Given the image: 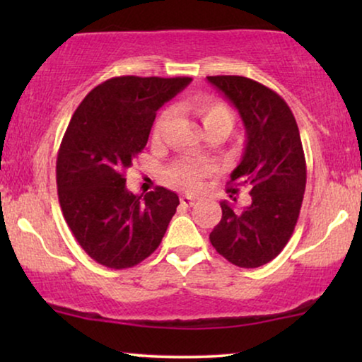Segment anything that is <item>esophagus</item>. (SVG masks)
Wrapping results in <instances>:
<instances>
[{
	"mask_svg": "<svg viewBox=\"0 0 362 362\" xmlns=\"http://www.w3.org/2000/svg\"><path fill=\"white\" fill-rule=\"evenodd\" d=\"M180 201H181V204H185V206H192L194 204V197H191V196H181L180 197Z\"/></svg>",
	"mask_w": 362,
	"mask_h": 362,
	"instance_id": "obj_1",
	"label": "esophagus"
}]
</instances>
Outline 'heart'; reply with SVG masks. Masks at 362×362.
I'll return each instance as SVG.
<instances>
[{
  "label": "heart",
  "mask_w": 362,
  "mask_h": 362,
  "mask_svg": "<svg viewBox=\"0 0 362 362\" xmlns=\"http://www.w3.org/2000/svg\"><path fill=\"white\" fill-rule=\"evenodd\" d=\"M189 110L199 118L207 133H221L222 136H226L235 125L234 112L230 110L229 105H226L221 100H216V98H199V100L191 103ZM168 115L170 113L165 112L156 120L155 128H153V136L155 138L161 135ZM211 171L212 166L206 161L180 160L168 168L165 177L168 185L176 187V189L194 192L199 189L202 177L211 175Z\"/></svg>",
  "instance_id": "obj_1"
}]
</instances>
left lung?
<instances>
[{
    "instance_id": "8db88e82",
    "label": "left lung",
    "mask_w": 362,
    "mask_h": 362,
    "mask_svg": "<svg viewBox=\"0 0 362 362\" xmlns=\"http://www.w3.org/2000/svg\"><path fill=\"white\" fill-rule=\"evenodd\" d=\"M239 110L247 141L227 192L250 189V206L234 211L221 202L222 219L209 234L214 249L242 269L269 264L284 250L298 221L306 186V161L298 125L279 93L240 76H209Z\"/></svg>"
}]
</instances>
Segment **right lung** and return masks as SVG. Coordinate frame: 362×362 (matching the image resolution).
I'll use <instances>...</instances> for the list:
<instances>
[{
	"instance_id": "right-lung-1",
	"label": "right lung",
	"mask_w": 362,
	"mask_h": 362,
	"mask_svg": "<svg viewBox=\"0 0 362 362\" xmlns=\"http://www.w3.org/2000/svg\"><path fill=\"white\" fill-rule=\"evenodd\" d=\"M191 77L108 78L81 102L57 153L56 180L69 229L107 269H130L161 244L180 197L158 186L127 191L125 173L146 146L156 112Z\"/></svg>"
}]
</instances>
